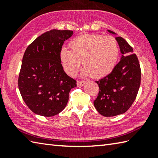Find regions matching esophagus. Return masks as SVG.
I'll return each mask as SVG.
<instances>
[{"instance_id":"1","label":"esophagus","mask_w":158,"mask_h":158,"mask_svg":"<svg viewBox=\"0 0 158 158\" xmlns=\"http://www.w3.org/2000/svg\"><path fill=\"white\" fill-rule=\"evenodd\" d=\"M85 83H86V81H77V84L78 86H83V85H84Z\"/></svg>"}]
</instances>
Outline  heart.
<instances>
[{
	"mask_svg": "<svg viewBox=\"0 0 158 158\" xmlns=\"http://www.w3.org/2000/svg\"><path fill=\"white\" fill-rule=\"evenodd\" d=\"M71 51L63 48L60 58L69 75L77 73L82 60L83 73L101 78L110 74L118 60L119 45L116 38L102 35H82L69 42Z\"/></svg>",
	"mask_w": 158,
	"mask_h": 158,
	"instance_id": "1",
	"label": "heart"
}]
</instances>
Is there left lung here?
<instances>
[{"label": "left lung", "instance_id": "1", "mask_svg": "<svg viewBox=\"0 0 158 158\" xmlns=\"http://www.w3.org/2000/svg\"><path fill=\"white\" fill-rule=\"evenodd\" d=\"M116 40L122 53L121 59L110 74L95 81L100 91L93 104L105 117L126 112L137 98L141 84V72L137 55L123 37H116Z\"/></svg>", "mask_w": 158, "mask_h": 158}]
</instances>
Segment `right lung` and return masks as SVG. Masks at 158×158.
I'll list each match as a JSON object with an SVG mask.
<instances>
[{"label":"right lung","instance_id":"obj_1","mask_svg":"<svg viewBox=\"0 0 158 158\" xmlns=\"http://www.w3.org/2000/svg\"><path fill=\"white\" fill-rule=\"evenodd\" d=\"M73 31L53 29L28 45L23 54L18 86L28 107L37 115L50 117L62 111L77 81L63 70L60 52Z\"/></svg>","mask_w":158,"mask_h":158}]
</instances>
